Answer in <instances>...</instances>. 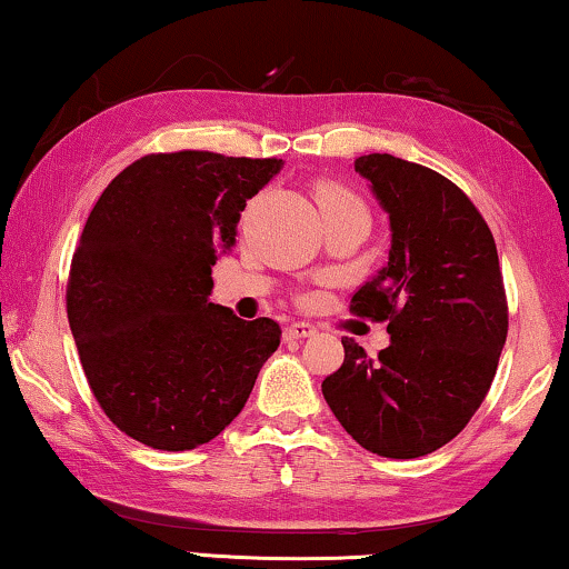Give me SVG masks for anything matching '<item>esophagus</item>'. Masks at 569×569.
I'll return each mask as SVG.
<instances>
[{
    "instance_id": "obj_1",
    "label": "esophagus",
    "mask_w": 569,
    "mask_h": 569,
    "mask_svg": "<svg viewBox=\"0 0 569 569\" xmlns=\"http://www.w3.org/2000/svg\"><path fill=\"white\" fill-rule=\"evenodd\" d=\"M284 336L290 341H298V339H310V336H316V326L312 323H305V320H295L284 328Z\"/></svg>"
}]
</instances>
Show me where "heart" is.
Instances as JSON below:
<instances>
[{
    "mask_svg": "<svg viewBox=\"0 0 569 569\" xmlns=\"http://www.w3.org/2000/svg\"><path fill=\"white\" fill-rule=\"evenodd\" d=\"M318 208L323 216L333 210H343V208H365L359 202L357 194H351L349 189H343L339 184H323L318 189Z\"/></svg>",
    "mask_w": 569,
    "mask_h": 569,
    "instance_id": "heart-1",
    "label": "heart"
}]
</instances>
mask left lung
Returning a JSON list of instances; mask_svg holds the SVG:
<instances>
[{
    "instance_id": "left-lung-1",
    "label": "left lung",
    "mask_w": 569,
    "mask_h": 569,
    "mask_svg": "<svg viewBox=\"0 0 569 569\" xmlns=\"http://www.w3.org/2000/svg\"><path fill=\"white\" fill-rule=\"evenodd\" d=\"M390 220L387 264L351 310L390 320L380 357L343 339L320 390L346 433L372 455L416 459L469 423L496 377L508 302L492 233L447 177L390 153L353 161Z\"/></svg>"
}]
</instances>
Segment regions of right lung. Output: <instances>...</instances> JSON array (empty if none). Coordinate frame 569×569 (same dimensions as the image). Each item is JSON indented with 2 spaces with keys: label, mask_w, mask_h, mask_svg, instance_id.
<instances>
[{
  "label": "right lung",
  "mask_w": 569,
  "mask_h": 569,
  "mask_svg": "<svg viewBox=\"0 0 569 569\" xmlns=\"http://www.w3.org/2000/svg\"><path fill=\"white\" fill-rule=\"evenodd\" d=\"M282 159L153 153L112 179L71 261L66 310L107 418L130 439L184 451L241 413L282 328L210 302L246 202Z\"/></svg>",
  "instance_id": "right-lung-1"
}]
</instances>
